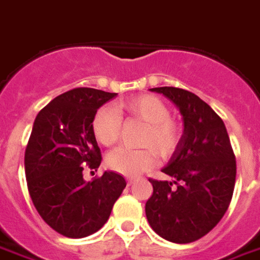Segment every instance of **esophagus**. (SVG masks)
<instances>
[{
  "instance_id": "obj_1",
  "label": "esophagus",
  "mask_w": 260,
  "mask_h": 260,
  "mask_svg": "<svg viewBox=\"0 0 260 260\" xmlns=\"http://www.w3.org/2000/svg\"><path fill=\"white\" fill-rule=\"evenodd\" d=\"M126 181H128V184H132V183H134V181H135V179H134V177H128V179H126Z\"/></svg>"
}]
</instances>
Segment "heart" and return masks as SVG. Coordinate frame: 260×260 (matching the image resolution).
<instances>
[{
    "label": "heart",
    "instance_id": "heart-1",
    "mask_svg": "<svg viewBox=\"0 0 260 260\" xmlns=\"http://www.w3.org/2000/svg\"><path fill=\"white\" fill-rule=\"evenodd\" d=\"M128 114L146 122V129L141 138L142 149L117 148L107 155V166L128 177H135L153 166L155 153L161 159L174 153L181 139V128L170 117L168 104L156 95L145 94L134 99L118 101L115 108L103 107L92 118V135L104 146L117 142L121 128V115Z\"/></svg>",
    "mask_w": 260,
    "mask_h": 260
}]
</instances>
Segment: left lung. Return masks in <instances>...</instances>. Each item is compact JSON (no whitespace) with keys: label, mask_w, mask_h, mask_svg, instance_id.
<instances>
[{"label":"left lung","mask_w":260,"mask_h":260,"mask_svg":"<svg viewBox=\"0 0 260 260\" xmlns=\"http://www.w3.org/2000/svg\"><path fill=\"white\" fill-rule=\"evenodd\" d=\"M180 110L184 131L180 143L161 169L173 180L149 181L153 194L145 212L152 230L174 244H190L207 235L230 207L237 161L224 121L193 92L156 87Z\"/></svg>","instance_id":"left-lung-1"}]
</instances>
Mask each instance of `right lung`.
<instances>
[{"instance_id": "obj_1", "label": "right lung", "mask_w": 260, "mask_h": 260, "mask_svg": "<svg viewBox=\"0 0 260 260\" xmlns=\"http://www.w3.org/2000/svg\"><path fill=\"white\" fill-rule=\"evenodd\" d=\"M117 92L80 87L52 100L36 115L25 150V174L34 206L43 221L67 238H84L108 221L126 181L104 172L83 179L84 166L101 163L92 118Z\"/></svg>"}]
</instances>
